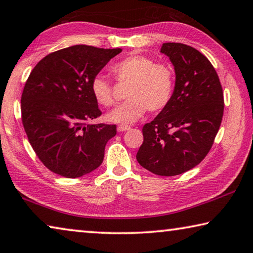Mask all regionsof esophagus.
<instances>
[{
  "label": "esophagus",
  "mask_w": 253,
  "mask_h": 253,
  "mask_svg": "<svg viewBox=\"0 0 253 253\" xmlns=\"http://www.w3.org/2000/svg\"><path fill=\"white\" fill-rule=\"evenodd\" d=\"M129 129H130V126H127V125H119L117 127L118 131H126V130H129Z\"/></svg>",
  "instance_id": "esophagus-1"
}]
</instances>
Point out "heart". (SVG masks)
<instances>
[{
    "label": "heart",
    "instance_id": "obj_1",
    "mask_svg": "<svg viewBox=\"0 0 253 253\" xmlns=\"http://www.w3.org/2000/svg\"><path fill=\"white\" fill-rule=\"evenodd\" d=\"M110 71L116 81L128 83V85L125 92L127 100L107 115L109 122L134 123L147 109L151 112H159L171 102L175 86V73L170 64L156 63L148 56L134 54L115 63ZM91 92L99 105H114V87L105 76H94L91 82Z\"/></svg>",
    "mask_w": 253,
    "mask_h": 253
}]
</instances>
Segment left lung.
Segmentation results:
<instances>
[{"instance_id":"1","label":"left lung","mask_w":253,"mask_h":253,"mask_svg":"<svg viewBox=\"0 0 253 253\" xmlns=\"http://www.w3.org/2000/svg\"><path fill=\"white\" fill-rule=\"evenodd\" d=\"M175 71L173 97L143 126L138 163L152 173L172 177L203 161L214 144L224 112L223 89L214 66L194 47L166 42Z\"/></svg>"}]
</instances>
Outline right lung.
<instances>
[{
	"mask_svg": "<svg viewBox=\"0 0 253 253\" xmlns=\"http://www.w3.org/2000/svg\"><path fill=\"white\" fill-rule=\"evenodd\" d=\"M120 48L75 45L37 63L21 95V119L31 147L48 170L65 178L90 173L102 163L116 125L87 124L101 116L91 82Z\"/></svg>",
	"mask_w": 253,
	"mask_h": 253,
	"instance_id": "obj_1",
	"label": "right lung"
}]
</instances>
